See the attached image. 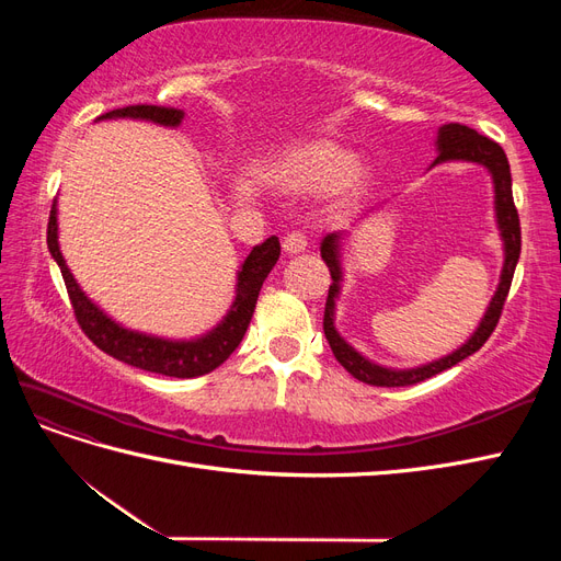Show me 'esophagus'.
Wrapping results in <instances>:
<instances>
[{"label": "esophagus", "instance_id": "34e87169", "mask_svg": "<svg viewBox=\"0 0 561 561\" xmlns=\"http://www.w3.org/2000/svg\"><path fill=\"white\" fill-rule=\"evenodd\" d=\"M309 248V236L304 231H290L283 239V250L290 252V254H299Z\"/></svg>", "mask_w": 561, "mask_h": 561}]
</instances>
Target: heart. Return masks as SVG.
I'll list each match as a JSON object with an SVG mask.
<instances>
[{"mask_svg": "<svg viewBox=\"0 0 561 561\" xmlns=\"http://www.w3.org/2000/svg\"><path fill=\"white\" fill-rule=\"evenodd\" d=\"M278 171L283 180L299 186V190H328L339 180H344V184H353L363 175L360 168L351 163V157L342 147L325 140L293 151L280 163Z\"/></svg>", "mask_w": 561, "mask_h": 561, "instance_id": "b5f03b06", "label": "heart"}]
</instances>
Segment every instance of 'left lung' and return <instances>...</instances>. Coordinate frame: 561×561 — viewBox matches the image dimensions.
I'll return each mask as SVG.
<instances>
[{
  "mask_svg": "<svg viewBox=\"0 0 561 561\" xmlns=\"http://www.w3.org/2000/svg\"><path fill=\"white\" fill-rule=\"evenodd\" d=\"M437 149L439 151H437V159L433 161V165L443 163V161H458V159L474 161V163L486 165L491 178H494L496 217H499V229H501L503 243H505V264H503L499 290H496L494 299H491L478 332H474L461 348L454 351L451 355H447V358H439L435 363H428L423 367H414V369H386V367H379V365H371L369 360L363 358L360 353H355L334 330V297L339 293V280H342V268H339V254H336L339 252V245H336L339 236L336 233L325 236V241L320 243V254H322V262H325L328 268H330L332 285H330L328 301H325V318H322V330H325V336H328L334 358L342 363V367L348 371L351 377H355L363 383H369V386H386V388L414 386L419 381H426V379L439 375V371L454 367L456 363L466 360L468 355H472L474 351H480L486 339L491 336V332L496 330L499 318L503 313V304L507 299V293H511L515 266H517L519 252H522V229H519V215H517L515 201H513L511 163H507L503 147L491 138H486V135H480L478 130H472L468 126L447 124V126L439 128Z\"/></svg>",
  "mask_w": 561,
  "mask_h": 561,
  "instance_id": "1",
  "label": "left lung"
}]
</instances>
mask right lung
Instances as JSON below:
<instances>
[{
  "label": "right lung",
  "mask_w": 561,
  "mask_h": 561,
  "mask_svg": "<svg viewBox=\"0 0 561 561\" xmlns=\"http://www.w3.org/2000/svg\"><path fill=\"white\" fill-rule=\"evenodd\" d=\"M114 116H130V118H149V122L161 126H178L182 122L184 112L175 107H161V105H128L122 110H112L100 118H114ZM46 243L48 252L60 266V274L70 295V304L75 309V318L79 322L81 332L87 334L91 342L105 351L112 358L122 360L126 365L140 367L145 371H154V375L175 377V379H194L213 371L222 365L229 355L239 348L243 342L245 330L254 313V304H257L262 283L271 274L280 257V243L276 236H271L264 243L254 245L239 271V287H236V301L227 318L219 325L196 339V342H165V339L147 336L124 330L116 325L112 318L100 311L95 304L79 290L70 268L65 266V260L58 248V222H56V203L50 206L48 215V229H46Z\"/></svg>",
  "instance_id": "add662e5"
}]
</instances>
